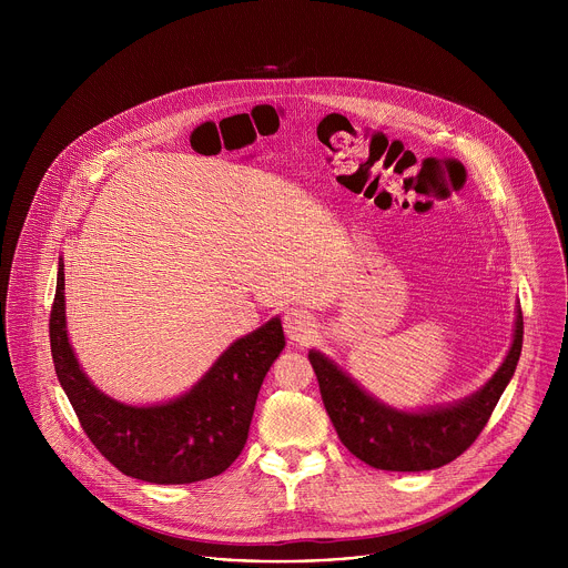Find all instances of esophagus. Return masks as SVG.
<instances>
[{
  "label": "esophagus",
  "mask_w": 568,
  "mask_h": 568,
  "mask_svg": "<svg viewBox=\"0 0 568 568\" xmlns=\"http://www.w3.org/2000/svg\"><path fill=\"white\" fill-rule=\"evenodd\" d=\"M283 326H285L287 337L292 342H296V344H307V342H312L316 337V323L303 310H290L285 314Z\"/></svg>",
  "instance_id": "34e87169"
}]
</instances>
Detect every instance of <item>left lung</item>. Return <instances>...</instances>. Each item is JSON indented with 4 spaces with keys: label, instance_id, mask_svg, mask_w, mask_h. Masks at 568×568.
Segmentation results:
<instances>
[{
    "label": "left lung",
    "instance_id": "8db88e82",
    "mask_svg": "<svg viewBox=\"0 0 568 568\" xmlns=\"http://www.w3.org/2000/svg\"><path fill=\"white\" fill-rule=\"evenodd\" d=\"M521 344L524 316L521 305H515L513 342L495 375L463 399L420 409L390 407L316 348L307 359L323 407L351 454L377 469L425 471L452 463L476 440L515 375Z\"/></svg>",
    "mask_w": 568,
    "mask_h": 568
}]
</instances>
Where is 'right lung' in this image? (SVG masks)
I'll return each mask as SVG.
<instances>
[{"label": "right lung", "instance_id": "add662e5", "mask_svg": "<svg viewBox=\"0 0 568 568\" xmlns=\"http://www.w3.org/2000/svg\"><path fill=\"white\" fill-rule=\"evenodd\" d=\"M58 382L97 449L123 474L180 485L222 474L250 436L261 384L285 348L281 318L231 342L209 371L182 395L128 404L103 393L80 366L67 333L64 261L58 258L49 318Z\"/></svg>", "mask_w": 568, "mask_h": 568}]
</instances>
